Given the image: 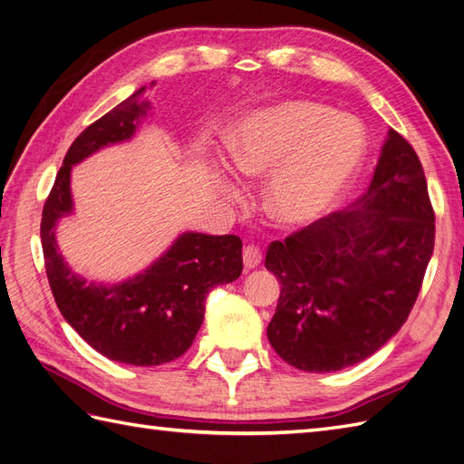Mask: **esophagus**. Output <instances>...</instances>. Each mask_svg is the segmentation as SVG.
Instances as JSON below:
<instances>
[{
    "label": "esophagus",
    "mask_w": 464,
    "mask_h": 464,
    "mask_svg": "<svg viewBox=\"0 0 464 464\" xmlns=\"http://www.w3.org/2000/svg\"><path fill=\"white\" fill-rule=\"evenodd\" d=\"M243 263L246 270L256 268L260 263H263V251H260L256 245H246L243 248Z\"/></svg>",
    "instance_id": "34e87169"
}]
</instances>
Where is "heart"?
<instances>
[{"label": "heart", "instance_id": "heart-1", "mask_svg": "<svg viewBox=\"0 0 464 464\" xmlns=\"http://www.w3.org/2000/svg\"><path fill=\"white\" fill-rule=\"evenodd\" d=\"M362 149L361 129L349 117L310 102L270 105L248 115L227 139L237 174L248 180L270 174L265 208L284 225L322 216L356 170Z\"/></svg>", "mask_w": 464, "mask_h": 464}]
</instances>
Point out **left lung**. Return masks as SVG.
Segmentation results:
<instances>
[{"label":"left lung","mask_w":464,"mask_h":464,"mask_svg":"<svg viewBox=\"0 0 464 464\" xmlns=\"http://www.w3.org/2000/svg\"><path fill=\"white\" fill-rule=\"evenodd\" d=\"M435 243V211L418 152L390 129L372 182L334 211L268 245L280 280L266 335L280 359L335 372L374 354L406 324Z\"/></svg>","instance_id":"1"}]
</instances>
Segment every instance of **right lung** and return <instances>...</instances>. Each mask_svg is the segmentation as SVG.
Segmentation results:
<instances>
[{
    "instance_id": "right-lung-1",
    "label": "right lung",
    "mask_w": 464,
    "mask_h": 464,
    "mask_svg": "<svg viewBox=\"0 0 464 464\" xmlns=\"http://www.w3.org/2000/svg\"><path fill=\"white\" fill-rule=\"evenodd\" d=\"M147 105L140 88L82 130L66 152L41 219L46 278L58 310L92 349L135 366H157L182 356L204 322L209 290L237 280L243 270V243L237 235L184 233L145 275L117 286L86 284L58 255L54 225L72 209V164L129 139Z\"/></svg>"
}]
</instances>
